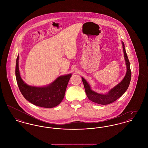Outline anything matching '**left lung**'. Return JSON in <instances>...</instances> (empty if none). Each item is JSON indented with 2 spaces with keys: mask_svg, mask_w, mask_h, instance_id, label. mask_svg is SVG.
Segmentation results:
<instances>
[{
  "mask_svg": "<svg viewBox=\"0 0 148 148\" xmlns=\"http://www.w3.org/2000/svg\"><path fill=\"white\" fill-rule=\"evenodd\" d=\"M124 59L127 66V73L122 81L115 86H114L108 93L106 94H99L92 91L91 88L84 78L82 77L83 84L84 86L85 90L88 98L92 102L101 105H107L112 103L115 100L119 98L123 94L127 91L131 80L132 73L130 66V62L129 61L127 53L125 49L124 42H122Z\"/></svg>",
  "mask_w": 148,
  "mask_h": 148,
  "instance_id": "left-lung-1",
  "label": "left lung"
}]
</instances>
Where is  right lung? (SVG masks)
I'll use <instances>...</instances> for the list:
<instances>
[{"instance_id":"obj_1","label":"right lung","mask_w":148,"mask_h":148,"mask_svg":"<svg viewBox=\"0 0 148 148\" xmlns=\"http://www.w3.org/2000/svg\"><path fill=\"white\" fill-rule=\"evenodd\" d=\"M19 56L16 58L15 76L17 84L23 97L30 103L38 106L51 108L63 100L71 74L60 76L50 84L42 87L27 84L22 80L19 70Z\"/></svg>"}]
</instances>
